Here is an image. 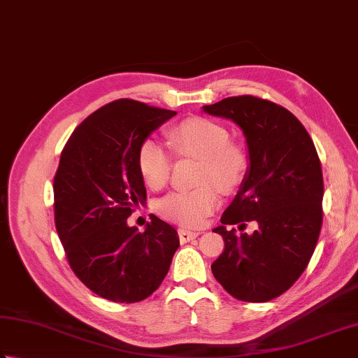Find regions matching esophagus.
Masks as SVG:
<instances>
[{"label":"esophagus","instance_id":"34e87169","mask_svg":"<svg viewBox=\"0 0 358 358\" xmlns=\"http://www.w3.org/2000/svg\"><path fill=\"white\" fill-rule=\"evenodd\" d=\"M200 233L197 231H187V229H178V237H180V242L181 243H186V242H191L194 241L195 237H197Z\"/></svg>","mask_w":358,"mask_h":358}]
</instances>
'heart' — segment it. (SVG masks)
<instances>
[{
	"label": "heart",
	"mask_w": 358,
	"mask_h": 358,
	"mask_svg": "<svg viewBox=\"0 0 358 358\" xmlns=\"http://www.w3.org/2000/svg\"><path fill=\"white\" fill-rule=\"evenodd\" d=\"M229 139L227 127L206 117H189L167 130V141L180 158L200 161L195 175V183L200 186L161 199L157 211L163 219L185 228H199L219 205V189L227 194L239 189L248 172V157ZM136 163L147 186L158 191L167 185L172 157L163 144L145 139Z\"/></svg>",
	"instance_id": "1"
}]
</instances>
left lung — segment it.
Instances as JSON below:
<instances>
[{"instance_id": "1", "label": "left lung", "mask_w": 358, "mask_h": 358, "mask_svg": "<svg viewBox=\"0 0 358 358\" xmlns=\"http://www.w3.org/2000/svg\"><path fill=\"white\" fill-rule=\"evenodd\" d=\"M203 111L243 130L250 167L239 192L213 231L225 241L211 265L231 296L265 303L282 295L309 265L323 225V172L317 149L295 115L256 96H234ZM258 222L253 235L228 224Z\"/></svg>"}]
</instances>
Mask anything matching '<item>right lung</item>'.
Masks as SVG:
<instances>
[{
    "instance_id": "right-lung-1",
    "label": "right lung",
    "mask_w": 358,
    "mask_h": 358,
    "mask_svg": "<svg viewBox=\"0 0 358 358\" xmlns=\"http://www.w3.org/2000/svg\"><path fill=\"white\" fill-rule=\"evenodd\" d=\"M177 111L119 99L69 136L54 177V219L68 264L91 292L138 303L163 282L180 247L177 231L152 215L139 233L127 219L145 201L138 150Z\"/></svg>"
}]
</instances>
